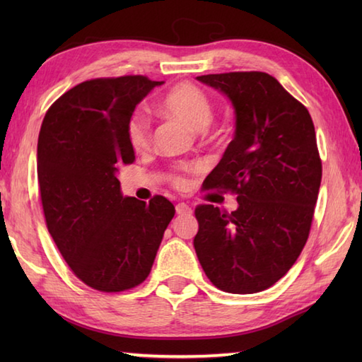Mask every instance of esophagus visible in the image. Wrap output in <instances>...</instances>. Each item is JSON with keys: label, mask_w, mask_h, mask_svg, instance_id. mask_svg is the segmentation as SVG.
<instances>
[{"label": "esophagus", "mask_w": 362, "mask_h": 362, "mask_svg": "<svg viewBox=\"0 0 362 362\" xmlns=\"http://www.w3.org/2000/svg\"><path fill=\"white\" fill-rule=\"evenodd\" d=\"M191 211H193V210H191V206L187 205V204L180 202V204L175 205V213L177 214H189Z\"/></svg>", "instance_id": "34e87169"}]
</instances>
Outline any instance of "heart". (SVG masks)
Instances as JSON below:
<instances>
[{
	"instance_id": "heart-1",
	"label": "heart",
	"mask_w": 362,
	"mask_h": 362,
	"mask_svg": "<svg viewBox=\"0 0 362 362\" xmlns=\"http://www.w3.org/2000/svg\"><path fill=\"white\" fill-rule=\"evenodd\" d=\"M158 110L168 118L180 121L194 132H202L213 119V107L209 96L191 83H180L174 87L161 101ZM127 136L130 148L135 152H143L149 148V126L141 113H135L130 118ZM174 182L177 187H183L187 183L183 177H175Z\"/></svg>"
}]
</instances>
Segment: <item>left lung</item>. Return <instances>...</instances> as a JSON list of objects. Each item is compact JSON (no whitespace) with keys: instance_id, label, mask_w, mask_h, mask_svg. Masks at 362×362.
Wrapping results in <instances>:
<instances>
[{"instance_id":"obj_1","label":"left lung","mask_w":362,"mask_h":362,"mask_svg":"<svg viewBox=\"0 0 362 362\" xmlns=\"http://www.w3.org/2000/svg\"><path fill=\"white\" fill-rule=\"evenodd\" d=\"M196 79L227 96L235 113V136L206 188L238 194L232 213L197 206L196 255L214 286L253 294L279 281L308 240L322 180L316 132L306 107L266 73Z\"/></svg>"}]
</instances>
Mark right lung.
Here are the masks:
<instances>
[{
  "label": "right lung",
  "instance_id": "right-lung-1",
  "mask_svg": "<svg viewBox=\"0 0 362 362\" xmlns=\"http://www.w3.org/2000/svg\"><path fill=\"white\" fill-rule=\"evenodd\" d=\"M163 81L144 76L86 81L46 112L37 144L43 213L57 249L90 288L119 292L146 280L174 218L163 196H124L118 173L132 165L127 127Z\"/></svg>",
  "mask_w": 362,
  "mask_h": 362
}]
</instances>
